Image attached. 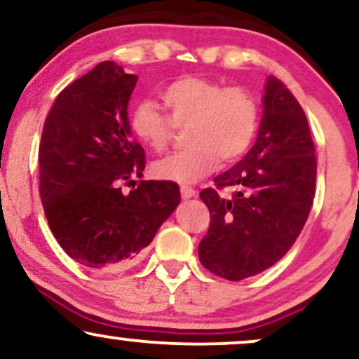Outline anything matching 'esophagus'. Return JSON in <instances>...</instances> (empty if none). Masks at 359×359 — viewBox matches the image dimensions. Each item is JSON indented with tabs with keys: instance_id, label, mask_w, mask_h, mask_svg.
Returning <instances> with one entry per match:
<instances>
[{
	"instance_id": "obj_1",
	"label": "esophagus",
	"mask_w": 359,
	"mask_h": 359,
	"mask_svg": "<svg viewBox=\"0 0 359 359\" xmlns=\"http://www.w3.org/2000/svg\"><path fill=\"white\" fill-rule=\"evenodd\" d=\"M180 194H182L184 201H187V198H192V197L197 196V192L191 187H180Z\"/></svg>"
}]
</instances>
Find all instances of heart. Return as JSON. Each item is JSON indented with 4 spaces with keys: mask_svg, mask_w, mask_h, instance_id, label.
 I'll return each mask as SVG.
<instances>
[{
    "mask_svg": "<svg viewBox=\"0 0 359 359\" xmlns=\"http://www.w3.org/2000/svg\"><path fill=\"white\" fill-rule=\"evenodd\" d=\"M168 115L154 102H137L128 114L130 130L147 149L162 152L172 142L175 127L189 125V147L155 162L157 179L194 184L217 165L239 161L252 145L259 127L256 98L243 88H226L202 76H182L162 90Z\"/></svg>",
    "mask_w": 359,
    "mask_h": 359,
    "instance_id": "heart-1",
    "label": "heart"
}]
</instances>
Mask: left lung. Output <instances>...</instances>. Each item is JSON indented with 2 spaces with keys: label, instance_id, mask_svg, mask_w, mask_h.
Returning <instances> with one entry per match:
<instances>
[{
  "label": "left lung",
  "instance_id": "obj_1",
  "mask_svg": "<svg viewBox=\"0 0 359 359\" xmlns=\"http://www.w3.org/2000/svg\"><path fill=\"white\" fill-rule=\"evenodd\" d=\"M234 187L231 198L204 189L210 226L198 244L202 266L243 280L274 266L303 231L316 187V157L308 118L294 95L267 76L256 144L214 179Z\"/></svg>",
  "mask_w": 359,
  "mask_h": 359
}]
</instances>
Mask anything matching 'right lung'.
<instances>
[{
    "instance_id": "1",
    "label": "right lung",
    "mask_w": 359,
    "mask_h": 359,
    "mask_svg": "<svg viewBox=\"0 0 359 359\" xmlns=\"http://www.w3.org/2000/svg\"><path fill=\"white\" fill-rule=\"evenodd\" d=\"M137 75L102 62L56 97L40 144V196L65 252L90 269L128 266L180 204L179 185L135 182L145 152L132 138L128 102Z\"/></svg>"
}]
</instances>
